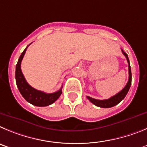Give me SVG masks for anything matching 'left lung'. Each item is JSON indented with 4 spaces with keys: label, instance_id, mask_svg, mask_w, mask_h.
<instances>
[{
    "label": "left lung",
    "instance_id": "8db88e82",
    "mask_svg": "<svg viewBox=\"0 0 147 147\" xmlns=\"http://www.w3.org/2000/svg\"><path fill=\"white\" fill-rule=\"evenodd\" d=\"M122 51V53L124 54L125 57H126L127 61L128 62V68H129V79H128V82L127 83V85L125 86V88L121 90V92H119L118 94H116L114 96H111V98L108 99V100H96V99L92 98L90 96H87L86 97L88 98V100H89L92 103H93L94 105H95L96 106L100 107V108H111V107L115 106L117 104L120 102L123 99L125 98V96L127 94L128 91H129V88H130V86H131V82H132V73H131V68H130V65H129V61L128 59L127 54L125 52L123 51V50H121Z\"/></svg>",
    "mask_w": 147,
    "mask_h": 147
}]
</instances>
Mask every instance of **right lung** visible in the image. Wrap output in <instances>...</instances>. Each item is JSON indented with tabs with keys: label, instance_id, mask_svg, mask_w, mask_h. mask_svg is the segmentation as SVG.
<instances>
[{
	"label": "right lung",
	"instance_id": "obj_1",
	"mask_svg": "<svg viewBox=\"0 0 147 147\" xmlns=\"http://www.w3.org/2000/svg\"><path fill=\"white\" fill-rule=\"evenodd\" d=\"M31 45V44H30ZM28 47L22 53L18 59V64L16 65L15 79L20 92L25 100L32 105L39 107H44L50 105L59 99L62 93V87L57 91L51 94H47L42 91L35 89L29 85L24 78V75L21 71V61L24 56Z\"/></svg>",
	"mask_w": 147,
	"mask_h": 147
}]
</instances>
